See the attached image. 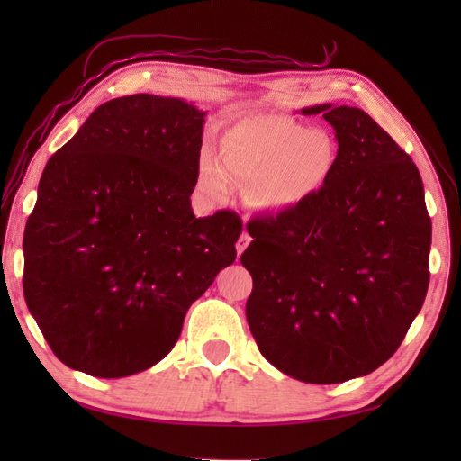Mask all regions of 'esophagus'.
<instances>
[{
  "label": "esophagus",
  "mask_w": 461,
  "mask_h": 461,
  "mask_svg": "<svg viewBox=\"0 0 461 461\" xmlns=\"http://www.w3.org/2000/svg\"><path fill=\"white\" fill-rule=\"evenodd\" d=\"M249 242H252V236H249L248 232H242L239 242H236V252H239V256L249 246Z\"/></svg>",
  "instance_id": "obj_1"
}]
</instances>
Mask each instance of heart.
I'll return each mask as SVG.
<instances>
[{
  "instance_id": "heart-1",
  "label": "heart",
  "mask_w": 461,
  "mask_h": 461,
  "mask_svg": "<svg viewBox=\"0 0 461 461\" xmlns=\"http://www.w3.org/2000/svg\"><path fill=\"white\" fill-rule=\"evenodd\" d=\"M339 161V146L317 129L283 113L244 117L222 134L221 156L205 148L198 188L207 200H225L232 183H249L246 202L259 213L281 215L325 188Z\"/></svg>"
}]
</instances>
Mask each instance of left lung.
<instances>
[{"label": "left lung", "instance_id": "obj_1", "mask_svg": "<svg viewBox=\"0 0 461 461\" xmlns=\"http://www.w3.org/2000/svg\"><path fill=\"white\" fill-rule=\"evenodd\" d=\"M302 113L332 124L337 169L303 205L246 225V319L278 371L334 384L381 367L421 312L430 217L415 163L366 111L323 104Z\"/></svg>", "mask_w": 461, "mask_h": 461}]
</instances>
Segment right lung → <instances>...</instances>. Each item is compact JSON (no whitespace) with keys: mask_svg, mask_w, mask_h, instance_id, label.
<instances>
[{"mask_svg":"<svg viewBox=\"0 0 461 461\" xmlns=\"http://www.w3.org/2000/svg\"><path fill=\"white\" fill-rule=\"evenodd\" d=\"M203 117L178 97H115L50 158L24 229L23 290L67 367L119 379L156 366L234 263L240 217L198 219L190 203Z\"/></svg>","mask_w":461,"mask_h":461,"instance_id":"right-lung-1","label":"right lung"}]
</instances>
